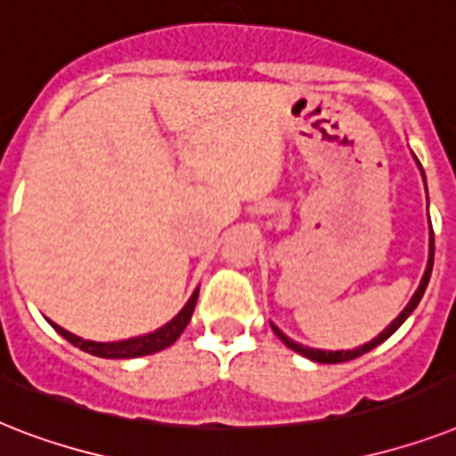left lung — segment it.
<instances>
[{"mask_svg": "<svg viewBox=\"0 0 456 456\" xmlns=\"http://www.w3.org/2000/svg\"><path fill=\"white\" fill-rule=\"evenodd\" d=\"M419 165V162H417ZM419 169H421V165H419ZM424 174V171H421ZM433 251H436V245H433V231H431V245H428V264H426V271H424V278H421V282H419V289L414 291V297L410 298V304L405 305V311L400 313L398 318L393 320L391 325L386 327L381 334H379L377 338H372L370 344H362L358 346V348H353V351H320V348H308V346H301L297 344V341H291L287 334H282V331L278 330L275 325L273 327V331L278 334L280 338H282V344L287 346V348H291V351H297L298 355H304V358L313 360V362H327V365H334V362H346V360H353V358H360V355H365L367 351H372V348H377L379 344H384L386 338L391 337L393 331L398 330L403 322H405L410 315H412V311L419 305V301H421V297H424V291H426V285H428V280H431V271H433Z\"/></svg>", "mask_w": 456, "mask_h": 456, "instance_id": "obj_1", "label": "left lung"}]
</instances>
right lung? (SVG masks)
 Instances as JSON below:
<instances>
[{
  "label": "right lung",
  "instance_id": "1",
  "mask_svg": "<svg viewBox=\"0 0 456 456\" xmlns=\"http://www.w3.org/2000/svg\"><path fill=\"white\" fill-rule=\"evenodd\" d=\"M198 294L200 289L192 291V297L188 298V304L181 308L176 318L169 320L165 327H159V330L151 331V334H143V337H134V338H125V341H89V338H82L77 334H72V331L63 330V327H58L56 322H51V327L65 338V341H70L72 346H77L82 348L84 353H91V355H98V358H112V360H125V358H138V355H151V353L165 351L169 348L174 341H176L183 330L188 327L192 318V311H195V304H198Z\"/></svg>",
  "mask_w": 456,
  "mask_h": 456
}]
</instances>
